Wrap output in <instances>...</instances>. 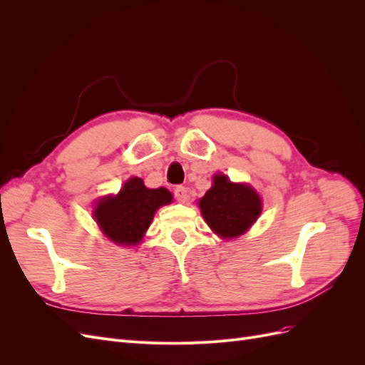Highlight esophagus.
<instances>
[{
  "label": "esophagus",
  "mask_w": 365,
  "mask_h": 365,
  "mask_svg": "<svg viewBox=\"0 0 365 365\" xmlns=\"http://www.w3.org/2000/svg\"><path fill=\"white\" fill-rule=\"evenodd\" d=\"M173 195H175V197H176V201H180V202H185L187 201V189L184 185H176L175 187V190H173Z\"/></svg>",
  "instance_id": "34e87169"
}]
</instances>
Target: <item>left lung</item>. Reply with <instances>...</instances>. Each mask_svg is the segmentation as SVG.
<instances>
[{
	"label": "left lung",
	"mask_w": 365,
	"mask_h": 365,
	"mask_svg": "<svg viewBox=\"0 0 365 365\" xmlns=\"http://www.w3.org/2000/svg\"><path fill=\"white\" fill-rule=\"evenodd\" d=\"M200 208L208 227L224 239L244 235L262 212L259 195L250 185L233 184L225 175H216Z\"/></svg>",
	"instance_id": "obj_1"
}]
</instances>
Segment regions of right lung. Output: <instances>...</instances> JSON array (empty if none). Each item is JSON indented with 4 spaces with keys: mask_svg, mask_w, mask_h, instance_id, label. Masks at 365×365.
I'll list each match as a JSON object with an SVG mask.
<instances>
[{
    "mask_svg": "<svg viewBox=\"0 0 365 365\" xmlns=\"http://www.w3.org/2000/svg\"><path fill=\"white\" fill-rule=\"evenodd\" d=\"M172 201L164 187L148 189L140 178H130L117 196L98 201L94 217L103 233L115 244L137 245L149 228L157 208Z\"/></svg>",
    "mask_w": 365,
    "mask_h": 365,
    "instance_id": "obj_1",
    "label": "right lung"
}]
</instances>
